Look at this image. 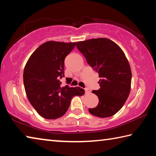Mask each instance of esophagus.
Returning <instances> with one entry per match:
<instances>
[{"label":"esophagus","instance_id":"1","mask_svg":"<svg viewBox=\"0 0 156 156\" xmlns=\"http://www.w3.org/2000/svg\"><path fill=\"white\" fill-rule=\"evenodd\" d=\"M84 90H85V93H86V94L90 93V91H91L90 89H88V88H85V89H84Z\"/></svg>","mask_w":156,"mask_h":156}]
</instances>
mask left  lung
<instances>
[{"label":"left lung","instance_id":"obj_1","mask_svg":"<svg viewBox=\"0 0 156 156\" xmlns=\"http://www.w3.org/2000/svg\"><path fill=\"white\" fill-rule=\"evenodd\" d=\"M76 47L88 64L98 72L100 88L94 90L99 98L96 107L89 109L92 115L108 118L115 115L125 103L130 93L131 71L120 47L107 38L78 42Z\"/></svg>","mask_w":156,"mask_h":156}]
</instances>
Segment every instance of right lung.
<instances>
[{"instance_id": "add662e5", "label": "right lung", "mask_w": 156, "mask_h": 156, "mask_svg": "<svg viewBox=\"0 0 156 156\" xmlns=\"http://www.w3.org/2000/svg\"><path fill=\"white\" fill-rule=\"evenodd\" d=\"M76 43L48 41L37 48L29 58L23 72L26 94L31 105L45 119L61 117L68 110L72 98L84 95L79 87L61 86L65 77V57Z\"/></svg>"}]
</instances>
